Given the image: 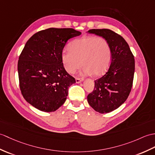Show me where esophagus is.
Listing matches in <instances>:
<instances>
[{
    "label": "esophagus",
    "mask_w": 155,
    "mask_h": 155,
    "mask_svg": "<svg viewBox=\"0 0 155 155\" xmlns=\"http://www.w3.org/2000/svg\"><path fill=\"white\" fill-rule=\"evenodd\" d=\"M82 81H83V79H82V78H78V77L76 78V82H77V83H79V82H82Z\"/></svg>",
    "instance_id": "esophagus-1"
}]
</instances>
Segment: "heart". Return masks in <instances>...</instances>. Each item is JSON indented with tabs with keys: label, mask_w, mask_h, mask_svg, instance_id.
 Returning <instances> with one entry per match:
<instances>
[{
	"label": "heart",
	"mask_w": 155,
	"mask_h": 155,
	"mask_svg": "<svg viewBox=\"0 0 155 155\" xmlns=\"http://www.w3.org/2000/svg\"><path fill=\"white\" fill-rule=\"evenodd\" d=\"M61 58L67 73L73 74L82 63L85 73H93L95 76H100L110 66L111 49L105 38L83 37L72 41L69 50H63Z\"/></svg>",
	"instance_id": "1"
}]
</instances>
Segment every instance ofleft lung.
<instances>
[{
    "mask_svg": "<svg viewBox=\"0 0 155 155\" xmlns=\"http://www.w3.org/2000/svg\"><path fill=\"white\" fill-rule=\"evenodd\" d=\"M90 34L100 35L111 49L110 65L102 77L94 81V88L88 95L89 105L101 114L109 113L124 104L130 94L135 72V59L124 38L108 29H92Z\"/></svg>",
    "mask_w": 155,
    "mask_h": 155,
    "instance_id": "left-lung-1",
    "label": "left lung"
}]
</instances>
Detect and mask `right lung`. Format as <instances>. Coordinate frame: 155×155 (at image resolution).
<instances>
[{
	"mask_svg": "<svg viewBox=\"0 0 155 155\" xmlns=\"http://www.w3.org/2000/svg\"><path fill=\"white\" fill-rule=\"evenodd\" d=\"M81 34L73 28H51L26 42L18 62L20 88L35 108L51 112L65 102L69 87L76 81L64 69L61 53L69 39Z\"/></svg>",
	"mask_w": 155,
	"mask_h": 155,
	"instance_id": "right-lung-1",
	"label": "right lung"
}]
</instances>
